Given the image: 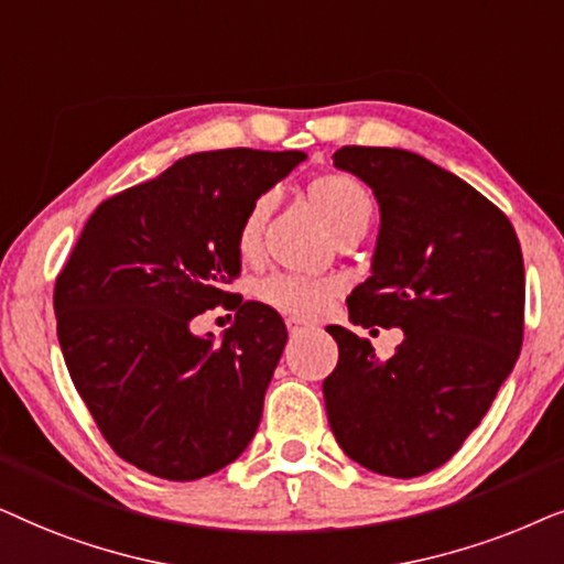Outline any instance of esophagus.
Returning a JSON list of instances; mask_svg holds the SVG:
<instances>
[{
	"mask_svg": "<svg viewBox=\"0 0 564 564\" xmlns=\"http://www.w3.org/2000/svg\"><path fill=\"white\" fill-rule=\"evenodd\" d=\"M286 327H289V333H291V335H302L304 329H310V325H304L302 319H294V317H289V319H286Z\"/></svg>",
	"mask_w": 564,
	"mask_h": 564,
	"instance_id": "esophagus-1",
	"label": "esophagus"
}]
</instances>
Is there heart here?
<instances>
[{
    "instance_id": "1",
    "label": "heart",
    "mask_w": 564,
    "mask_h": 564,
    "mask_svg": "<svg viewBox=\"0 0 564 564\" xmlns=\"http://www.w3.org/2000/svg\"><path fill=\"white\" fill-rule=\"evenodd\" d=\"M306 200H310L314 214L325 221L329 235L340 237L348 231L369 229L377 212L373 195L369 187L360 183L358 177L348 172H329V175L314 177L306 185ZM270 216V198L254 200L247 208L237 227V252L242 260H258L262 252V231ZM335 294L333 281H322V278H302V275H270L262 278L254 289V296L262 304L273 306V310L289 314V317L310 319L319 314L327 299Z\"/></svg>"
}]
</instances>
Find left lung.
<instances>
[{
  "label": "left lung",
  "mask_w": 564,
  "mask_h": 564,
  "mask_svg": "<svg viewBox=\"0 0 564 564\" xmlns=\"http://www.w3.org/2000/svg\"><path fill=\"white\" fill-rule=\"evenodd\" d=\"M333 162L371 187L381 214L348 317L404 340L379 360L369 340L327 327L340 350L322 384L329 427L360 467L427 475L459 452L521 352V245L498 206L415 152L343 147Z\"/></svg>",
  "instance_id": "left-lung-1"
}]
</instances>
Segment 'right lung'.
Listing matches in <instances>:
<instances>
[{"instance_id": "1", "label": "right lung", "mask_w": 564, "mask_h": 564, "mask_svg": "<svg viewBox=\"0 0 564 564\" xmlns=\"http://www.w3.org/2000/svg\"><path fill=\"white\" fill-rule=\"evenodd\" d=\"M304 152L221 149L183 156L102 200L56 278L66 369L120 459L191 482L237 459L289 340L273 306L229 294L237 227ZM224 303L219 341L189 322Z\"/></svg>"}]
</instances>
